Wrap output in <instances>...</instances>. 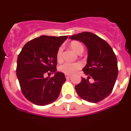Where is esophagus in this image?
<instances>
[{
	"label": "esophagus",
	"instance_id": "34e87169",
	"mask_svg": "<svg viewBox=\"0 0 131 131\" xmlns=\"http://www.w3.org/2000/svg\"><path fill=\"white\" fill-rule=\"evenodd\" d=\"M65 75H66V79H69V77H71V75H70V74H65Z\"/></svg>",
	"mask_w": 131,
	"mask_h": 131
}]
</instances>
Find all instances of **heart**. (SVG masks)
I'll list each match as a JSON object with an SVG mask.
<instances>
[{
  "label": "heart",
  "mask_w": 131,
  "mask_h": 131,
  "mask_svg": "<svg viewBox=\"0 0 131 131\" xmlns=\"http://www.w3.org/2000/svg\"><path fill=\"white\" fill-rule=\"evenodd\" d=\"M70 47L74 51L78 53V54L80 52H83V50H84V47H83V45H82V43H81L79 41H77V40H73V41L71 42ZM62 52H63V47H60L58 49L57 52H56V60L59 62L61 61L62 59ZM81 67V63H79V62H73V63L65 62V63H62V65H60L58 68V69L59 71L62 73H64L71 74L79 69Z\"/></svg>",
  "instance_id": "1"
}]
</instances>
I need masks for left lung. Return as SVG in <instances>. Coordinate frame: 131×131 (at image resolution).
Here are the masks:
<instances>
[{
  "label": "left lung",
  "instance_id": "1",
  "mask_svg": "<svg viewBox=\"0 0 131 131\" xmlns=\"http://www.w3.org/2000/svg\"><path fill=\"white\" fill-rule=\"evenodd\" d=\"M69 39L83 42L88 50L86 65L83 69L87 79L75 88L82 99L96 103L108 96L115 85L118 75L117 60L112 47L104 39L90 32L69 36ZM92 78L93 83L88 79Z\"/></svg>",
  "mask_w": 131,
  "mask_h": 131
}]
</instances>
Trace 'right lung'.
Listing matches in <instances>:
<instances>
[{"label":"right lung","mask_w":131,"mask_h":131,"mask_svg":"<svg viewBox=\"0 0 131 131\" xmlns=\"http://www.w3.org/2000/svg\"><path fill=\"white\" fill-rule=\"evenodd\" d=\"M68 36L42 35L27 42L18 55L16 75L24 96L37 106L55 101L66 81L64 73L56 71V52ZM54 76L45 78L46 73Z\"/></svg>","instance_id":"right-lung-1"}]
</instances>
